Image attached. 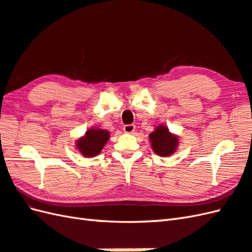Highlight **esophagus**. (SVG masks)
<instances>
[{
    "mask_svg": "<svg viewBox=\"0 0 252 252\" xmlns=\"http://www.w3.org/2000/svg\"><path fill=\"white\" fill-rule=\"evenodd\" d=\"M135 125H125L124 128H123V130H124L126 133H132L133 131H135Z\"/></svg>",
    "mask_w": 252,
    "mask_h": 252,
    "instance_id": "34e87169",
    "label": "esophagus"
}]
</instances>
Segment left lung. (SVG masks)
Wrapping results in <instances>:
<instances>
[{"label":"left lung","instance_id":"obj_1","mask_svg":"<svg viewBox=\"0 0 252 252\" xmlns=\"http://www.w3.org/2000/svg\"><path fill=\"white\" fill-rule=\"evenodd\" d=\"M149 140L153 152L159 156H170L176 152L179 145V136L169 131L168 127L159 124L155 127L153 132L149 135Z\"/></svg>","mask_w":252,"mask_h":252}]
</instances>
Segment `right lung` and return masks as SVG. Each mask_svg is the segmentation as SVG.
<instances>
[{
  "instance_id": "1",
  "label": "right lung",
  "mask_w": 252,
  "mask_h": 252,
  "mask_svg": "<svg viewBox=\"0 0 252 252\" xmlns=\"http://www.w3.org/2000/svg\"><path fill=\"white\" fill-rule=\"evenodd\" d=\"M110 139V131L102 128H91L75 142V148L84 158H92L101 152Z\"/></svg>"
}]
</instances>
